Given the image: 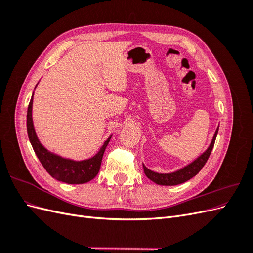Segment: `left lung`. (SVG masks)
Listing matches in <instances>:
<instances>
[{"label":"left lung","mask_w":253,"mask_h":253,"mask_svg":"<svg viewBox=\"0 0 253 253\" xmlns=\"http://www.w3.org/2000/svg\"><path fill=\"white\" fill-rule=\"evenodd\" d=\"M217 133H218V127L216 128L215 134H214L208 149H207L200 157H197L194 162L189 164L188 166L183 167L181 169L172 173H157V172H153L149 170L147 167L142 165L145 176H147L150 180L160 186H176L194 177V176L202 170V168L205 166L207 160H208L211 154V151L214 147V142H215Z\"/></svg>","instance_id":"1"}]
</instances>
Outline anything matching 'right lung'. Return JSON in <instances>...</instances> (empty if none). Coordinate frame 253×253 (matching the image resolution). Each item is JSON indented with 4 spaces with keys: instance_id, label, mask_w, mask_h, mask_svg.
<instances>
[{
    "instance_id": "1",
    "label": "right lung",
    "mask_w": 253,
    "mask_h": 253,
    "mask_svg": "<svg viewBox=\"0 0 253 253\" xmlns=\"http://www.w3.org/2000/svg\"><path fill=\"white\" fill-rule=\"evenodd\" d=\"M37 86L38 84L36 87ZM33 101L34 93L27 109V134L36 155L39 158L44 169L48 172L52 178L70 183V185H80V183H85L95 178L99 170H100L104 151L108 147L112 135L104 141L102 147L99 149L96 154L90 158L74 160L55 154L53 152H50L45 148L38 138L33 121Z\"/></svg>"
}]
</instances>
